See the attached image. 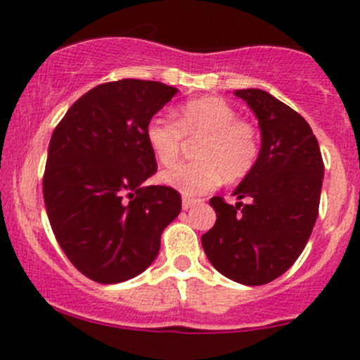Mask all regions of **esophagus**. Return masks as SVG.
<instances>
[{
    "label": "esophagus",
    "instance_id": "obj_1",
    "mask_svg": "<svg viewBox=\"0 0 360 360\" xmlns=\"http://www.w3.org/2000/svg\"><path fill=\"white\" fill-rule=\"evenodd\" d=\"M198 203H200V200H198V198L184 197L183 198V209L188 210V209H191V207H193V205H198Z\"/></svg>",
    "mask_w": 360,
    "mask_h": 360
}]
</instances>
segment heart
<instances>
[{
  "label": "heart",
  "mask_w": 360,
  "mask_h": 360,
  "mask_svg": "<svg viewBox=\"0 0 360 360\" xmlns=\"http://www.w3.org/2000/svg\"><path fill=\"white\" fill-rule=\"evenodd\" d=\"M184 136L202 139L195 157L160 176L162 183L186 197L212 191L221 183H237L249 176L259 157V136L252 123L238 118L231 104L219 97L190 101L177 110V122L153 116L146 125V143L160 165L179 158Z\"/></svg>",
  "instance_id": "b5f03b06"
}]
</instances>
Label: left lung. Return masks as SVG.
Segmentation results:
<instances>
[{"label": "left lung", "instance_id": "left-lung-1", "mask_svg": "<svg viewBox=\"0 0 360 360\" xmlns=\"http://www.w3.org/2000/svg\"><path fill=\"white\" fill-rule=\"evenodd\" d=\"M256 115L261 150L256 165L233 191L235 205L209 200L216 224L202 235L219 274L244 285H263L292 266L319 216L324 162L307 120L259 89L235 90ZM245 198L248 204L240 200Z\"/></svg>", "mask_w": 360, "mask_h": 360}]
</instances>
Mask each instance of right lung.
Instances as JSON below:
<instances>
[{
    "label": "right lung",
    "mask_w": 360,
    "mask_h": 360,
    "mask_svg": "<svg viewBox=\"0 0 360 360\" xmlns=\"http://www.w3.org/2000/svg\"><path fill=\"white\" fill-rule=\"evenodd\" d=\"M176 94L148 79L103 83L53 130L43 176L50 226L76 270L99 284L143 274L179 216L174 188L144 184L157 172L146 125Z\"/></svg>",
    "instance_id": "add662e5"
}]
</instances>
